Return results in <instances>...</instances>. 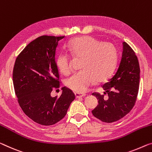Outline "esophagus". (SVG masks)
Listing matches in <instances>:
<instances>
[{
    "instance_id": "obj_1",
    "label": "esophagus",
    "mask_w": 152,
    "mask_h": 152,
    "mask_svg": "<svg viewBox=\"0 0 152 152\" xmlns=\"http://www.w3.org/2000/svg\"><path fill=\"white\" fill-rule=\"evenodd\" d=\"M75 95L76 99H78V98L83 97L84 96H86V94H81V93H78V92L75 93Z\"/></svg>"
}]
</instances>
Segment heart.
Segmentation results:
<instances>
[{
  "label": "heart",
  "mask_w": 152,
  "mask_h": 152,
  "mask_svg": "<svg viewBox=\"0 0 152 152\" xmlns=\"http://www.w3.org/2000/svg\"><path fill=\"white\" fill-rule=\"evenodd\" d=\"M74 56L83 58L79 73H75L65 81L66 86L75 92H86L95 79L101 81L113 73L118 60V51L113 44L100 41L91 37L74 39L68 45ZM56 64L60 73L68 75L71 71V56L62 52L57 56Z\"/></svg>",
  "instance_id": "obj_1"
}]
</instances>
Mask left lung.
Instances as JSON below:
<instances>
[{
	"label": "left lung",
	"mask_w": 152,
	"mask_h": 152,
	"mask_svg": "<svg viewBox=\"0 0 152 152\" xmlns=\"http://www.w3.org/2000/svg\"><path fill=\"white\" fill-rule=\"evenodd\" d=\"M122 58L114 74L102 86L104 94L92 93L99 101L92 111L102 122H116L128 114L134 107L139 92L140 67L134 51L123 42ZM107 94L105 97L104 94Z\"/></svg>",
	"instance_id": "obj_1"
}]
</instances>
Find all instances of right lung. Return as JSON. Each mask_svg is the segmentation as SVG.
I'll return each instance as SVG.
<instances>
[{"label": "right lung", "instance_id": "obj_1", "mask_svg": "<svg viewBox=\"0 0 152 152\" xmlns=\"http://www.w3.org/2000/svg\"><path fill=\"white\" fill-rule=\"evenodd\" d=\"M64 37L41 36L28 45L16 58L13 71L15 95L24 113L41 125H53L66 115L75 94L66 87L62 94L52 97L60 88L56 52Z\"/></svg>", "mask_w": 152, "mask_h": 152}]
</instances>
